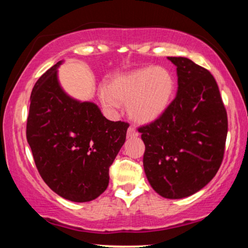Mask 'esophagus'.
Instances as JSON below:
<instances>
[{
    "label": "esophagus",
    "mask_w": 248,
    "mask_h": 248,
    "mask_svg": "<svg viewBox=\"0 0 248 248\" xmlns=\"http://www.w3.org/2000/svg\"><path fill=\"white\" fill-rule=\"evenodd\" d=\"M138 134H139V133L137 132V130L130 125V127L128 128V137H137Z\"/></svg>",
    "instance_id": "esophagus-1"
}]
</instances>
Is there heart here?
Returning <instances> with one entry per match:
<instances>
[{
    "mask_svg": "<svg viewBox=\"0 0 248 248\" xmlns=\"http://www.w3.org/2000/svg\"><path fill=\"white\" fill-rule=\"evenodd\" d=\"M175 92V79L169 70L149 66L119 75L103 86L99 98L109 109L128 103V114L139 124H149L164 114Z\"/></svg>",
    "mask_w": 248,
    "mask_h": 248,
    "instance_id": "1",
    "label": "heart"
}]
</instances>
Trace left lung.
Listing matches in <instances>:
<instances>
[{
  "mask_svg": "<svg viewBox=\"0 0 248 248\" xmlns=\"http://www.w3.org/2000/svg\"><path fill=\"white\" fill-rule=\"evenodd\" d=\"M177 66L178 91L164 114L138 128L145 144L143 167L164 198L194 195L215 177L223 161L228 114L213 75L187 58Z\"/></svg>",
  "mask_w": 248,
  "mask_h": 248,
  "instance_id": "8db88e82",
  "label": "left lung"
}]
</instances>
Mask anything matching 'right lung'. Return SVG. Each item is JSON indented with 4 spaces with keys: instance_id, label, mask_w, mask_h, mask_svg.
Segmentation results:
<instances>
[{
    "instance_id": "right-lung-1",
    "label": "right lung",
    "mask_w": 248,
    "mask_h": 248,
    "mask_svg": "<svg viewBox=\"0 0 248 248\" xmlns=\"http://www.w3.org/2000/svg\"><path fill=\"white\" fill-rule=\"evenodd\" d=\"M60 63L33 86L26 137L44 182L62 198L86 202L106 190L129 124L108 120L95 104L69 97L58 82Z\"/></svg>"
}]
</instances>
